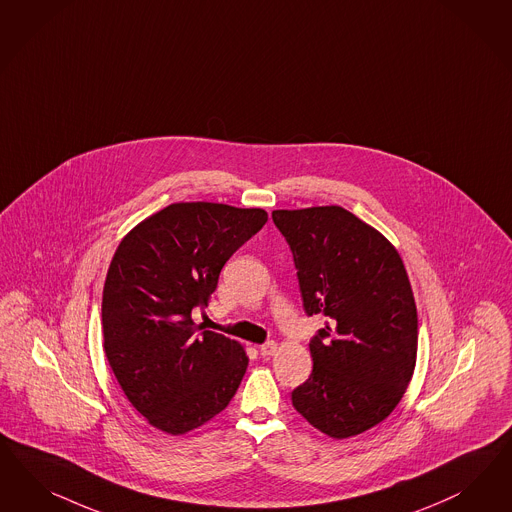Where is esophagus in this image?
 I'll return each instance as SVG.
<instances>
[{
  "mask_svg": "<svg viewBox=\"0 0 512 512\" xmlns=\"http://www.w3.org/2000/svg\"><path fill=\"white\" fill-rule=\"evenodd\" d=\"M277 343H275V341H269V343H265V345H262V347H260V354H262V356H273V354H275V352H277Z\"/></svg>",
  "mask_w": 512,
  "mask_h": 512,
  "instance_id": "obj_1",
  "label": "esophagus"
}]
</instances>
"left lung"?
<instances>
[{"mask_svg": "<svg viewBox=\"0 0 512 512\" xmlns=\"http://www.w3.org/2000/svg\"><path fill=\"white\" fill-rule=\"evenodd\" d=\"M303 307L328 324L311 341L313 373L292 403L313 428L348 439L375 428L413 379L418 314L396 247L339 205L279 209Z\"/></svg>", "mask_w": 512, "mask_h": 512, "instance_id": "left-lung-1", "label": "left lung"}]
</instances>
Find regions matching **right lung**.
Masks as SVG:
<instances>
[{"instance_id":"right-lung-1","label":"right lung","mask_w":512,"mask_h":512,"mask_svg":"<svg viewBox=\"0 0 512 512\" xmlns=\"http://www.w3.org/2000/svg\"><path fill=\"white\" fill-rule=\"evenodd\" d=\"M264 209L171 203L124 235L103 286V348L150 426L184 435L222 413L247 371L245 347L192 320L231 254L262 230Z\"/></svg>"}]
</instances>
